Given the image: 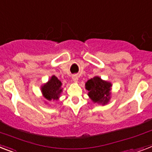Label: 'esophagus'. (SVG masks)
<instances>
[{"label":"esophagus","instance_id":"esophagus-1","mask_svg":"<svg viewBox=\"0 0 152 152\" xmlns=\"http://www.w3.org/2000/svg\"><path fill=\"white\" fill-rule=\"evenodd\" d=\"M78 80H79V77L76 75H73L72 76V80H73L74 82H78Z\"/></svg>","mask_w":152,"mask_h":152}]
</instances>
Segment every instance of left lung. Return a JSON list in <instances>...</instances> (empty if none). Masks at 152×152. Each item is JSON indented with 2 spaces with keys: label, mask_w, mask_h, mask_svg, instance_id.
<instances>
[{
  "label": "left lung",
  "mask_w": 152,
  "mask_h": 152,
  "mask_svg": "<svg viewBox=\"0 0 152 152\" xmlns=\"http://www.w3.org/2000/svg\"><path fill=\"white\" fill-rule=\"evenodd\" d=\"M112 87V83L97 76L87 80L85 83V88L88 91L87 95L91 101L102 105H105L110 101Z\"/></svg>",
  "instance_id": "obj_1"
}]
</instances>
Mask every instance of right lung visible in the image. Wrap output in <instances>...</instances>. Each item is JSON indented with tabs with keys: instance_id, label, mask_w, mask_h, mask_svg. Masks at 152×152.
I'll list each match as a JSON object with an SVG mask.
<instances>
[{
	"instance_id": "add662e5",
	"label": "right lung",
	"mask_w": 152,
	"mask_h": 152,
	"mask_svg": "<svg viewBox=\"0 0 152 152\" xmlns=\"http://www.w3.org/2000/svg\"><path fill=\"white\" fill-rule=\"evenodd\" d=\"M61 86L62 83L61 81L55 75H53L46 83H44L40 87L42 95L48 101H57L59 99L63 91Z\"/></svg>"
}]
</instances>
